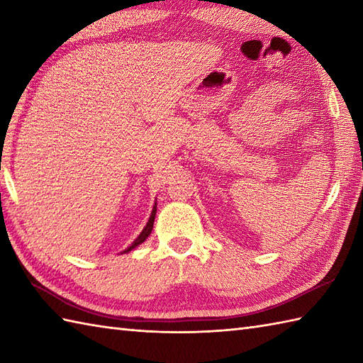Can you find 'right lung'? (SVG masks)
Masks as SVG:
<instances>
[{
    "mask_svg": "<svg viewBox=\"0 0 363 363\" xmlns=\"http://www.w3.org/2000/svg\"><path fill=\"white\" fill-rule=\"evenodd\" d=\"M156 211H157V204H154V207H152V212H151V215H150V218H148V223H146V226L143 228V230L140 234H138V237L135 238V240L130 243V246H128V248L123 251V252H129L130 250H134L135 246H138L140 243H143L146 238H148V235L151 234V230H152V226H154V218H156Z\"/></svg>",
    "mask_w": 363,
    "mask_h": 363,
    "instance_id": "add662e5",
    "label": "right lung"
}]
</instances>
